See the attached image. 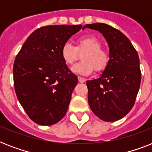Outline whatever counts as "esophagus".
Segmentation results:
<instances>
[{"label":"esophagus","instance_id":"obj_1","mask_svg":"<svg viewBox=\"0 0 152 152\" xmlns=\"http://www.w3.org/2000/svg\"><path fill=\"white\" fill-rule=\"evenodd\" d=\"M78 80H79V82L80 83H84L86 81V80L84 78H82L80 76H78Z\"/></svg>","mask_w":152,"mask_h":152}]
</instances>
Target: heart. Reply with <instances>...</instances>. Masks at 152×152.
<instances>
[{
	"instance_id": "1",
	"label": "heart",
	"mask_w": 152,
	"mask_h": 152,
	"mask_svg": "<svg viewBox=\"0 0 152 152\" xmlns=\"http://www.w3.org/2000/svg\"><path fill=\"white\" fill-rule=\"evenodd\" d=\"M79 53H82V61L72 67V72L83 76L90 75L95 71L103 70L108 64L110 57L107 52L102 49L101 42L94 36L80 38L74 46L66 42L61 48V57L64 63L71 65L78 59Z\"/></svg>"
}]
</instances>
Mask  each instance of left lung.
Returning <instances> with one entry per match:
<instances>
[{
  "label": "left lung",
  "mask_w": 152,
  "mask_h": 152,
  "mask_svg": "<svg viewBox=\"0 0 152 152\" xmlns=\"http://www.w3.org/2000/svg\"><path fill=\"white\" fill-rule=\"evenodd\" d=\"M83 27L102 34L110 50L108 64L99 78L87 81L88 103L101 120L115 121L124 118L134 106L141 80L139 56L120 31L100 23Z\"/></svg>",
  "instance_id": "obj_1"
}]
</instances>
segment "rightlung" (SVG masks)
Returning a JSON list of instances; mask_svg holds the SVG:
<instances>
[{
    "label": "right lung",
    "mask_w": 152,
    "mask_h": 152,
    "mask_svg": "<svg viewBox=\"0 0 152 152\" xmlns=\"http://www.w3.org/2000/svg\"><path fill=\"white\" fill-rule=\"evenodd\" d=\"M82 27H40L27 38L15 57V94L27 115L39 125L56 124L68 110L78 79L62 59L61 48Z\"/></svg>",
    "instance_id": "obj_1"
}]
</instances>
